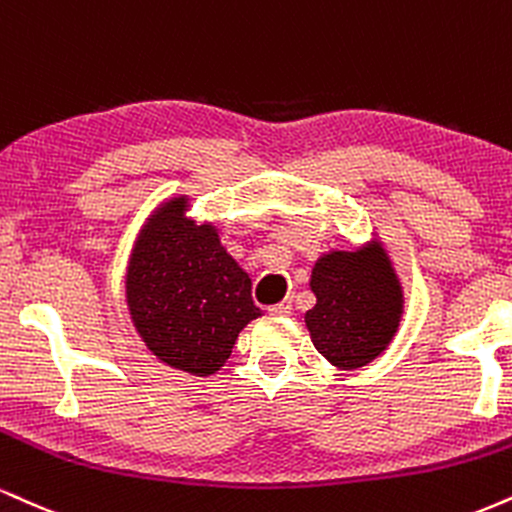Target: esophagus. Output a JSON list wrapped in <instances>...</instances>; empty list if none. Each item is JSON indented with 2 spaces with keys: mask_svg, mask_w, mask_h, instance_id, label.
Here are the masks:
<instances>
[{
  "mask_svg": "<svg viewBox=\"0 0 512 512\" xmlns=\"http://www.w3.org/2000/svg\"><path fill=\"white\" fill-rule=\"evenodd\" d=\"M291 310H293V307H291V303H288V300H286V303H276V305L269 307V312H272V315H276V317H288V315H291Z\"/></svg>",
  "mask_w": 512,
  "mask_h": 512,
  "instance_id": "esophagus-1",
  "label": "esophagus"
}]
</instances>
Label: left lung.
I'll use <instances>...</instances> for the list:
<instances>
[{
	"instance_id": "left-lung-1",
	"label": "left lung",
	"mask_w": 512,
	"mask_h": 512,
	"mask_svg": "<svg viewBox=\"0 0 512 512\" xmlns=\"http://www.w3.org/2000/svg\"><path fill=\"white\" fill-rule=\"evenodd\" d=\"M317 303L305 312L312 343L336 369H360L384 353L403 317V286L381 240L331 250L312 267Z\"/></svg>"
}]
</instances>
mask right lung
<instances>
[{"label":"right lung","instance_id":"obj_1","mask_svg":"<svg viewBox=\"0 0 512 512\" xmlns=\"http://www.w3.org/2000/svg\"><path fill=\"white\" fill-rule=\"evenodd\" d=\"M188 195L147 217L126 269V303L147 350L195 377L219 372L262 310L252 281L221 245L217 226L188 217Z\"/></svg>","mask_w":512,"mask_h":512}]
</instances>
